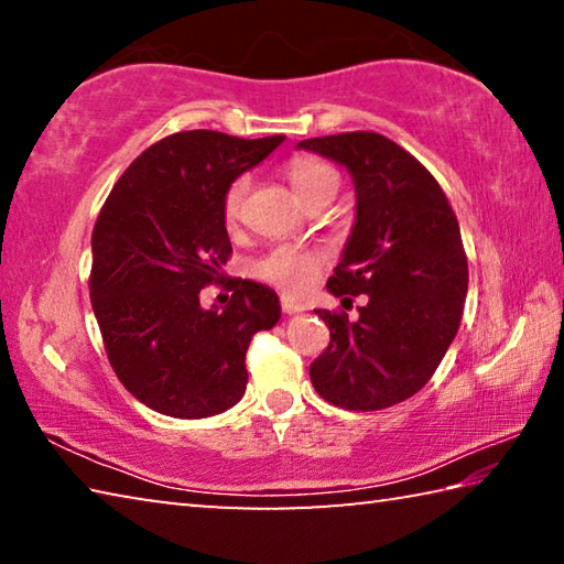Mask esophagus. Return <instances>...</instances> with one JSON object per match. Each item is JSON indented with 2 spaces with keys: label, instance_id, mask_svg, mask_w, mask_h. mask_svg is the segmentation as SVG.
Returning <instances> with one entry per match:
<instances>
[{
  "label": "esophagus",
  "instance_id": "obj_1",
  "mask_svg": "<svg viewBox=\"0 0 564 564\" xmlns=\"http://www.w3.org/2000/svg\"><path fill=\"white\" fill-rule=\"evenodd\" d=\"M281 308H283V313H289V316H295V313H303V311H308V308H305L303 303L293 301V299H281Z\"/></svg>",
  "mask_w": 564,
  "mask_h": 564
}]
</instances>
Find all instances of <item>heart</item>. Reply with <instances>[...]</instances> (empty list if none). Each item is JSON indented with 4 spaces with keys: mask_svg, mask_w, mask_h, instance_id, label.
<instances>
[{
    "mask_svg": "<svg viewBox=\"0 0 564 564\" xmlns=\"http://www.w3.org/2000/svg\"><path fill=\"white\" fill-rule=\"evenodd\" d=\"M289 178L295 194L303 198L305 194H311L313 188L326 184V181H338V174L318 159H293L289 164ZM248 188H251V178L246 174L236 176L231 184L226 186L224 218L228 224H236L238 216H241ZM321 265L323 256L318 251H305V248L293 246H275L253 263V273L259 275L261 281L271 283L285 293H301L308 289V283L313 281V275L318 273Z\"/></svg>",
    "mask_w": 564,
    "mask_h": 564,
    "instance_id": "1",
    "label": "heart"
}]
</instances>
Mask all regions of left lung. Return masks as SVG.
Instances as JSON below:
<instances>
[{"label":"left lung","instance_id":"8db88e82","mask_svg":"<svg viewBox=\"0 0 564 564\" xmlns=\"http://www.w3.org/2000/svg\"><path fill=\"white\" fill-rule=\"evenodd\" d=\"M299 149L352 178L356 221L326 289L368 295L358 321L316 311L330 346L311 362V383L346 410L403 403L433 378L460 328L467 259L455 212L431 171L380 133L305 139Z\"/></svg>","mask_w":564,"mask_h":564}]
</instances>
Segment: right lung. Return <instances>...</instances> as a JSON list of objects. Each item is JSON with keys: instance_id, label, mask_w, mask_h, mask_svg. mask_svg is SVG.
<instances>
[{"instance_id": "1", "label": "right lung", "mask_w": 564, "mask_h": 564, "mask_svg": "<svg viewBox=\"0 0 564 564\" xmlns=\"http://www.w3.org/2000/svg\"><path fill=\"white\" fill-rule=\"evenodd\" d=\"M285 137L178 131L149 147L111 188L91 234V308L113 373L147 408L208 417L246 393V350L281 318L273 289L236 281L202 305L231 256L224 191Z\"/></svg>"}]
</instances>
